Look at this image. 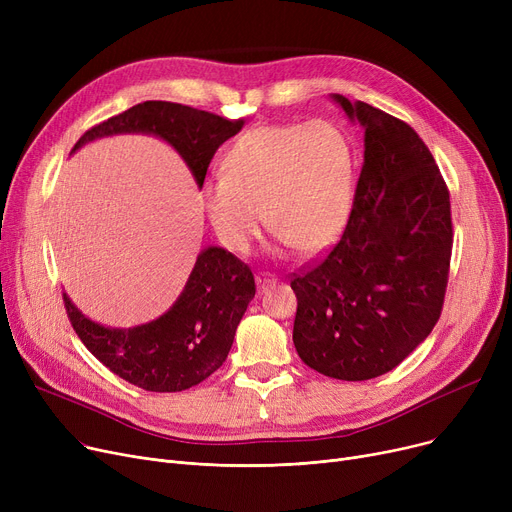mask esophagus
Returning a JSON list of instances; mask_svg holds the SVG:
<instances>
[{
  "mask_svg": "<svg viewBox=\"0 0 512 512\" xmlns=\"http://www.w3.org/2000/svg\"><path fill=\"white\" fill-rule=\"evenodd\" d=\"M272 284H276V278L272 274H259L257 276V288L259 292H265Z\"/></svg>",
  "mask_w": 512,
  "mask_h": 512,
  "instance_id": "1",
  "label": "esophagus"
}]
</instances>
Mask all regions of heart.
Instances as JSON below:
<instances>
[{
    "mask_svg": "<svg viewBox=\"0 0 512 512\" xmlns=\"http://www.w3.org/2000/svg\"><path fill=\"white\" fill-rule=\"evenodd\" d=\"M201 195L230 251L247 253L267 222L284 249L317 255L351 213V143L328 122L255 126L230 147L224 174L205 180Z\"/></svg>",
    "mask_w": 512,
    "mask_h": 512,
    "instance_id": "1",
    "label": "heart"
}]
</instances>
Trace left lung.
<instances>
[{
	"label": "left lung",
	"instance_id": "1",
	"mask_svg": "<svg viewBox=\"0 0 512 512\" xmlns=\"http://www.w3.org/2000/svg\"><path fill=\"white\" fill-rule=\"evenodd\" d=\"M365 130L346 228L294 274L292 340L311 369L363 382L405 361L440 319L452 253L446 182L419 134L378 107L332 95Z\"/></svg>",
	"mask_w": 512,
	"mask_h": 512
}]
</instances>
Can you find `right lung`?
<instances>
[{"label": "right lung", "instance_id": "obj_1", "mask_svg": "<svg viewBox=\"0 0 512 512\" xmlns=\"http://www.w3.org/2000/svg\"><path fill=\"white\" fill-rule=\"evenodd\" d=\"M242 126L245 120H228L182 103L145 101L89 128L72 151L112 134H155L182 155L201 188L215 151ZM253 297L251 267L226 249L207 247L176 303L149 324L105 328L80 313L68 294L64 305L78 338L112 373L149 392H182L207 380L226 361Z\"/></svg>", "mask_w": 512, "mask_h": 512}]
</instances>
